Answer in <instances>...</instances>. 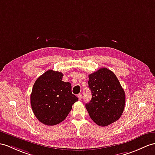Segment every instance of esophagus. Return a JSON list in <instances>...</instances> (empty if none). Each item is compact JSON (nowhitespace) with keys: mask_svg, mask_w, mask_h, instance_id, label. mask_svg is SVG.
Segmentation results:
<instances>
[{"mask_svg":"<svg viewBox=\"0 0 155 155\" xmlns=\"http://www.w3.org/2000/svg\"><path fill=\"white\" fill-rule=\"evenodd\" d=\"M81 97H82V95H81V94H79V95H78V99H79V100H81Z\"/></svg>","mask_w":155,"mask_h":155,"instance_id":"34e87169","label":"esophagus"}]
</instances>
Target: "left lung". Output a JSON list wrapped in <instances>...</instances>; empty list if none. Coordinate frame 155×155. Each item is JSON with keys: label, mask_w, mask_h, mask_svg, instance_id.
I'll list each match as a JSON object with an SVG mask.
<instances>
[{"label": "left lung", "mask_w": 155, "mask_h": 155, "mask_svg": "<svg viewBox=\"0 0 155 155\" xmlns=\"http://www.w3.org/2000/svg\"><path fill=\"white\" fill-rule=\"evenodd\" d=\"M92 98L85 104L90 118L97 125L107 126L117 121L125 107L126 95L116 75L103 68L89 75Z\"/></svg>", "instance_id": "8db88e82"}]
</instances>
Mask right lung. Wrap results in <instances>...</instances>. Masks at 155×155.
<instances>
[{
    "label": "right lung",
    "instance_id": "1",
    "mask_svg": "<svg viewBox=\"0 0 155 155\" xmlns=\"http://www.w3.org/2000/svg\"><path fill=\"white\" fill-rule=\"evenodd\" d=\"M63 74L49 70L35 81L30 96L35 117L47 126H54L65 120L78 101L71 93L70 82L62 81Z\"/></svg>",
    "mask_w": 155,
    "mask_h": 155
}]
</instances>
